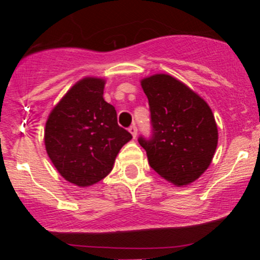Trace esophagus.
Returning a JSON list of instances; mask_svg holds the SVG:
<instances>
[{
	"label": "esophagus",
	"mask_w": 260,
	"mask_h": 260,
	"mask_svg": "<svg viewBox=\"0 0 260 260\" xmlns=\"http://www.w3.org/2000/svg\"><path fill=\"white\" fill-rule=\"evenodd\" d=\"M128 131H129V133L132 134L133 138H136V137H137V127L133 124V126H131L129 128H128Z\"/></svg>",
	"instance_id": "34e87169"
}]
</instances>
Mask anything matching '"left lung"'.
Here are the masks:
<instances>
[{
    "label": "left lung",
    "mask_w": 260,
    "mask_h": 260,
    "mask_svg": "<svg viewBox=\"0 0 260 260\" xmlns=\"http://www.w3.org/2000/svg\"><path fill=\"white\" fill-rule=\"evenodd\" d=\"M150 106L153 138L140 137L149 165L175 186L198 180L217 147V126L210 106L181 80L159 73L140 80Z\"/></svg>",
    "instance_id": "8db88e82"
}]
</instances>
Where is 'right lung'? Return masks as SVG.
I'll use <instances>...</instances> for the list:
<instances>
[{
    "label": "right lung",
    "mask_w": 260,
    "mask_h": 260,
    "mask_svg": "<svg viewBox=\"0 0 260 260\" xmlns=\"http://www.w3.org/2000/svg\"><path fill=\"white\" fill-rule=\"evenodd\" d=\"M106 80L85 77L63 95L45 124L44 143L66 181L89 187L111 172L132 134L117 124V113L104 100Z\"/></svg>",
    "instance_id": "obj_1"
}]
</instances>
